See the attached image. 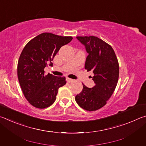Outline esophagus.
I'll return each mask as SVG.
<instances>
[{"label": "esophagus", "instance_id": "obj_1", "mask_svg": "<svg viewBox=\"0 0 146 146\" xmlns=\"http://www.w3.org/2000/svg\"><path fill=\"white\" fill-rule=\"evenodd\" d=\"M66 80H67V82H73V81H74V80H73V79L70 78H67V79H66Z\"/></svg>", "mask_w": 146, "mask_h": 146}]
</instances>
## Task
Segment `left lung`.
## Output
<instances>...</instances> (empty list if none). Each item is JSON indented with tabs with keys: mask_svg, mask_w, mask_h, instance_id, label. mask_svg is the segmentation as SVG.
Instances as JSON below:
<instances>
[{
	"mask_svg": "<svg viewBox=\"0 0 146 146\" xmlns=\"http://www.w3.org/2000/svg\"><path fill=\"white\" fill-rule=\"evenodd\" d=\"M88 53L85 69L92 71L95 85L89 88L83 84L75 97L78 106L89 111L99 110L106 104L114 92L119 76V65L112 47L95 36H76Z\"/></svg>",
	"mask_w": 146,
	"mask_h": 146,
	"instance_id": "8db88e82",
	"label": "left lung"
}]
</instances>
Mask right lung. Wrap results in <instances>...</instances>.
Segmentation results:
<instances>
[{
    "mask_svg": "<svg viewBox=\"0 0 146 146\" xmlns=\"http://www.w3.org/2000/svg\"><path fill=\"white\" fill-rule=\"evenodd\" d=\"M71 36H62L43 33L26 44L20 55L17 75L24 97L29 104L39 109L52 105L58 88L66 84V78L45 74L44 68L51 61L62 46L70 42Z\"/></svg>",
    "mask_w": 146,
    "mask_h": 146,
    "instance_id": "right-lung-1",
    "label": "right lung"
}]
</instances>
